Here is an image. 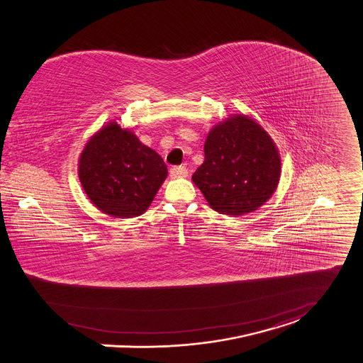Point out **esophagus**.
<instances>
[{
    "instance_id": "obj_1",
    "label": "esophagus",
    "mask_w": 363,
    "mask_h": 363,
    "mask_svg": "<svg viewBox=\"0 0 363 363\" xmlns=\"http://www.w3.org/2000/svg\"><path fill=\"white\" fill-rule=\"evenodd\" d=\"M169 174L172 179H177V177H186L189 174V170L186 166H173L169 170Z\"/></svg>"
}]
</instances>
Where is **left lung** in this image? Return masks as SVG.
Instances as JSON below:
<instances>
[{
	"label": "left lung",
	"mask_w": 363,
	"mask_h": 363,
	"mask_svg": "<svg viewBox=\"0 0 363 363\" xmlns=\"http://www.w3.org/2000/svg\"><path fill=\"white\" fill-rule=\"evenodd\" d=\"M205 161L193 182L220 213L242 215L272 197L280 179V157L264 129L245 116L219 123L206 137Z\"/></svg>",
	"instance_id": "obj_1"
}]
</instances>
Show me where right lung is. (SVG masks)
Segmentation results:
<instances>
[{
  "label": "right lung",
  "instance_id": "1",
  "mask_svg": "<svg viewBox=\"0 0 363 363\" xmlns=\"http://www.w3.org/2000/svg\"><path fill=\"white\" fill-rule=\"evenodd\" d=\"M167 176L164 160L130 130L112 122L84 147L80 183L93 203L115 218L141 215Z\"/></svg>",
  "mask_w": 363,
  "mask_h": 363
}]
</instances>
